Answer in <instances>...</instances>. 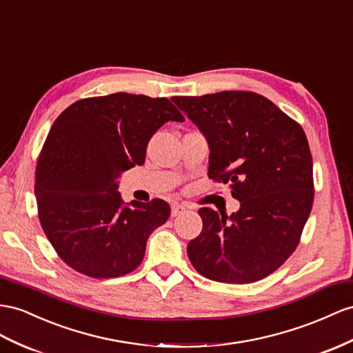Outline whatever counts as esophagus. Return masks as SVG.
<instances>
[{"label":"esophagus","instance_id":"obj_1","mask_svg":"<svg viewBox=\"0 0 353 353\" xmlns=\"http://www.w3.org/2000/svg\"><path fill=\"white\" fill-rule=\"evenodd\" d=\"M186 212V207L182 204H173L171 205V216L176 218V216H180L182 213Z\"/></svg>","mask_w":353,"mask_h":353}]
</instances>
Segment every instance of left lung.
Segmentation results:
<instances>
[{
	"instance_id": "8db88e82",
	"label": "left lung",
	"mask_w": 353,
	"mask_h": 353,
	"mask_svg": "<svg viewBox=\"0 0 353 353\" xmlns=\"http://www.w3.org/2000/svg\"><path fill=\"white\" fill-rule=\"evenodd\" d=\"M209 141V177L231 183L239 212L198 210L203 231L188 243L201 276L252 283L276 271L300 243L313 205V161L305 134L265 97L223 90L173 97Z\"/></svg>"
}]
</instances>
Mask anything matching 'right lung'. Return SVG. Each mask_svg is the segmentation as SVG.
I'll return each instance as SVG.
<instances>
[{
	"label": "right lung",
	"instance_id": "obj_1",
	"mask_svg": "<svg viewBox=\"0 0 353 353\" xmlns=\"http://www.w3.org/2000/svg\"><path fill=\"white\" fill-rule=\"evenodd\" d=\"M168 121H185L170 99L117 92L79 99L53 122L34 191L41 228L68 267L108 279L141 264L170 205L159 198L123 204L117 179L144 164L149 140Z\"/></svg>",
	"mask_w": 353,
	"mask_h": 353
}]
</instances>
